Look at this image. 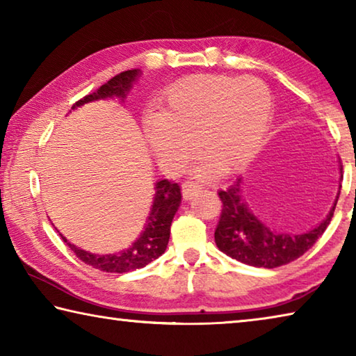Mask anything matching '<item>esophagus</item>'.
Listing matches in <instances>:
<instances>
[{"instance_id":"34e87169","label":"esophagus","mask_w":356,"mask_h":356,"mask_svg":"<svg viewBox=\"0 0 356 356\" xmlns=\"http://www.w3.org/2000/svg\"><path fill=\"white\" fill-rule=\"evenodd\" d=\"M201 188V185H197L196 182H191V180H186V182L182 184V195L185 200H188L195 193Z\"/></svg>"}]
</instances>
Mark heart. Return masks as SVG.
<instances>
[{"mask_svg": "<svg viewBox=\"0 0 356 356\" xmlns=\"http://www.w3.org/2000/svg\"><path fill=\"white\" fill-rule=\"evenodd\" d=\"M272 113V91L261 78L196 75L170 89L163 114H149L144 131L165 171H182L197 144V174H229L259 152Z\"/></svg>", "mask_w": 356, "mask_h": 356, "instance_id": "heart-1", "label": "heart"}]
</instances>
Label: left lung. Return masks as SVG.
I'll use <instances>...</instances> for the list:
<instances>
[{"label": "left lung", "mask_w": 356, "mask_h": 356, "mask_svg": "<svg viewBox=\"0 0 356 356\" xmlns=\"http://www.w3.org/2000/svg\"><path fill=\"white\" fill-rule=\"evenodd\" d=\"M240 184L242 180L238 179L226 190L218 191L222 209L218 226L215 229V243L229 257L252 267L275 268L303 256L312 248L333 218L337 200L327 218L311 231L298 236L275 232L251 213L242 196Z\"/></svg>", "instance_id": "left-lung-1"}]
</instances>
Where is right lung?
<instances>
[{
    "label": "right lung",
    "mask_w": 356,
    "mask_h": 356,
    "mask_svg": "<svg viewBox=\"0 0 356 356\" xmlns=\"http://www.w3.org/2000/svg\"><path fill=\"white\" fill-rule=\"evenodd\" d=\"M138 75H140L138 69L120 72L119 75L113 76L110 81L102 84L95 92L84 95L72 108L106 97L125 99V95L131 88V83L136 80ZM155 190L156 193L152 210L149 213L146 227H144L141 236L136 238V242L122 252H118V254H92V252L80 250L75 245L69 243V240L64 238L61 234L59 236L63 237L64 242L69 245V248L75 252V256L80 261L91 265L94 268H99L100 272L127 273L134 272L136 268L146 267L149 262L159 259L165 252L168 242H170L172 218L180 206V201H182L180 185L171 182V180L156 182Z\"/></svg>",
    "instance_id": "1"
}]
</instances>
